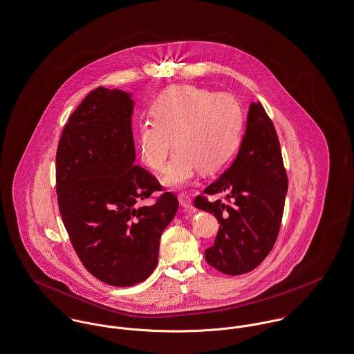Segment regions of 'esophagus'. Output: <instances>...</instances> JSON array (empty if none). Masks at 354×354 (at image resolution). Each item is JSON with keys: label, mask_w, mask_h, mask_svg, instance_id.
<instances>
[{"label": "esophagus", "mask_w": 354, "mask_h": 354, "mask_svg": "<svg viewBox=\"0 0 354 354\" xmlns=\"http://www.w3.org/2000/svg\"><path fill=\"white\" fill-rule=\"evenodd\" d=\"M179 203L182 207L187 209V210H193L194 206H193V202H192V198L186 194H179Z\"/></svg>", "instance_id": "1"}]
</instances>
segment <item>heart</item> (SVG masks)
I'll use <instances>...</instances> for the list:
<instances>
[{
	"label": "heart",
	"mask_w": 354,
	"mask_h": 354,
	"mask_svg": "<svg viewBox=\"0 0 354 354\" xmlns=\"http://www.w3.org/2000/svg\"><path fill=\"white\" fill-rule=\"evenodd\" d=\"M152 119L140 129V156L152 169L162 171L174 140L176 153L164 179L174 187L192 183L198 169L217 171L240 144L241 111L225 95L193 86L171 88L155 100Z\"/></svg>",
	"instance_id": "1"
}]
</instances>
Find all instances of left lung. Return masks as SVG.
I'll list each match as a JSON object with an SVG mask.
<instances>
[{"mask_svg": "<svg viewBox=\"0 0 354 354\" xmlns=\"http://www.w3.org/2000/svg\"><path fill=\"white\" fill-rule=\"evenodd\" d=\"M288 178L274 124L259 102L251 103L245 131L231 167L205 194H224L227 202L196 196V207L213 213L220 230L205 251L206 262L224 274L254 270L268 257L279 232Z\"/></svg>", "mask_w": 354, "mask_h": 354, "instance_id": "8db88e82", "label": "left lung"}]
</instances>
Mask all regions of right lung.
Returning a JSON list of instances; mask_svg holds the SVG:
<instances>
[{
    "mask_svg": "<svg viewBox=\"0 0 354 354\" xmlns=\"http://www.w3.org/2000/svg\"><path fill=\"white\" fill-rule=\"evenodd\" d=\"M130 92L99 86L66 123L57 149L59 213L86 270L113 286L147 279L158 265L160 237L178 199L136 164Z\"/></svg>",
    "mask_w": 354,
    "mask_h": 354,
    "instance_id": "right-lung-1",
    "label": "right lung"
}]
</instances>
